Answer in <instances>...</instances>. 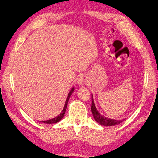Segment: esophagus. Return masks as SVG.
Returning <instances> with one entry per match:
<instances>
[{
  "label": "esophagus",
  "instance_id": "esophagus-1",
  "mask_svg": "<svg viewBox=\"0 0 158 158\" xmlns=\"http://www.w3.org/2000/svg\"><path fill=\"white\" fill-rule=\"evenodd\" d=\"M77 83L79 85H83L86 84V78H85V77L84 76H80V77L78 80Z\"/></svg>",
  "mask_w": 158,
  "mask_h": 158
}]
</instances>
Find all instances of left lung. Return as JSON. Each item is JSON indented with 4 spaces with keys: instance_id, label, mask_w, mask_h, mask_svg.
I'll return each mask as SVG.
<instances>
[{
    "instance_id": "obj_1",
    "label": "left lung",
    "mask_w": 158,
    "mask_h": 158,
    "mask_svg": "<svg viewBox=\"0 0 158 158\" xmlns=\"http://www.w3.org/2000/svg\"><path fill=\"white\" fill-rule=\"evenodd\" d=\"M91 111H92L95 121L97 123H98L99 125H103V126L109 127V126L117 125L125 120V119H123V120H115V119H111V118L104 117L103 115H102V114L99 113L96 107L95 106L93 95H92V107H91Z\"/></svg>"
}]
</instances>
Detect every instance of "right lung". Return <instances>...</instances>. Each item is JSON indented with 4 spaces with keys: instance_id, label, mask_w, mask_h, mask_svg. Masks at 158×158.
I'll return each instance as SVG.
<instances>
[{
    "instance_id": "add662e5",
    "label": "right lung",
    "mask_w": 158,
    "mask_h": 158,
    "mask_svg": "<svg viewBox=\"0 0 158 158\" xmlns=\"http://www.w3.org/2000/svg\"><path fill=\"white\" fill-rule=\"evenodd\" d=\"M74 88L73 87L72 88V89H70V91L69 92V94H68V96H67V98H66V102H65V104H64V107L63 109V111H62V112L60 113V114H59V115L56 116V117L55 118H52L51 119H49V120H47V121H41L42 123H46V124H55V123H56L59 122L62 118H63L64 114H65V112H66V107H67V104H68V102L69 100V98L70 97V95L73 94V93L74 92Z\"/></svg>"
}]
</instances>
